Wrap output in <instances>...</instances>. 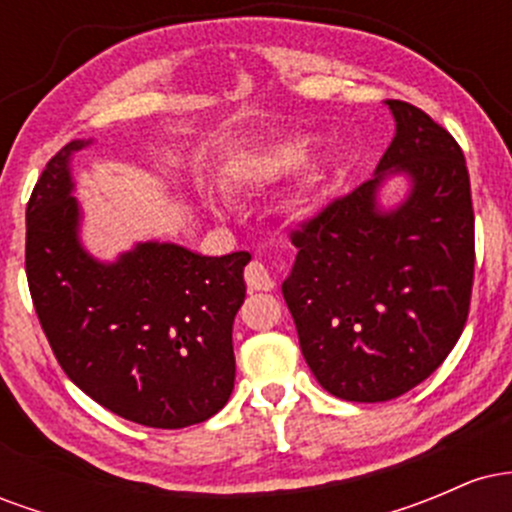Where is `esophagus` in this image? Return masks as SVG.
Masks as SVG:
<instances>
[{"instance_id":"obj_1","label":"esophagus","mask_w":512,"mask_h":512,"mask_svg":"<svg viewBox=\"0 0 512 512\" xmlns=\"http://www.w3.org/2000/svg\"><path fill=\"white\" fill-rule=\"evenodd\" d=\"M245 284L250 291H272L274 289V274L262 262H250L245 267Z\"/></svg>"}]
</instances>
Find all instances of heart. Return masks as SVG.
Masks as SVG:
<instances>
[{
  "label": "heart",
  "mask_w": 512,
  "mask_h": 512,
  "mask_svg": "<svg viewBox=\"0 0 512 512\" xmlns=\"http://www.w3.org/2000/svg\"><path fill=\"white\" fill-rule=\"evenodd\" d=\"M313 137L308 134H286V137L274 139V142L260 146V149L245 151V154L233 156L223 166V185L228 190H252V187H267L291 175L308 156ZM327 175L325 161H315L305 168L301 178V195L313 192ZM214 211H226L221 199H211Z\"/></svg>",
  "instance_id": "b5f03b06"
}]
</instances>
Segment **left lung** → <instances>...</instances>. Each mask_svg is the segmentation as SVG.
Listing matches in <instances>:
<instances>
[{"instance_id": "8db88e82", "label": "left lung", "mask_w": 512, "mask_h": 512, "mask_svg": "<svg viewBox=\"0 0 512 512\" xmlns=\"http://www.w3.org/2000/svg\"><path fill=\"white\" fill-rule=\"evenodd\" d=\"M395 137L373 178L293 233L281 284L305 363L346 402H387L424 383L464 330L474 279L469 173L424 110L385 101ZM408 178L383 208L379 192Z\"/></svg>"}]
</instances>
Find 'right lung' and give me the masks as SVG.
<instances>
[{
  "label": "right lung",
  "mask_w": 512,
  "mask_h": 512,
  "mask_svg": "<svg viewBox=\"0 0 512 512\" xmlns=\"http://www.w3.org/2000/svg\"><path fill=\"white\" fill-rule=\"evenodd\" d=\"M74 139L50 158L26 209L35 313L69 380L134 424L185 428L223 409L236 380L233 320L250 252L207 257L144 240L105 262L81 240Z\"/></svg>",
  "instance_id": "right-lung-1"
}]
</instances>
